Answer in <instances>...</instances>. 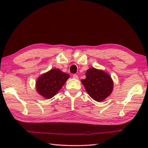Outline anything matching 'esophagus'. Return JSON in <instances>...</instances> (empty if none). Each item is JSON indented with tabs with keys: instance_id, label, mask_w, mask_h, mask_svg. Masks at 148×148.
Returning <instances> with one entry per match:
<instances>
[{
	"instance_id": "esophagus-1",
	"label": "esophagus",
	"mask_w": 148,
	"mask_h": 148,
	"mask_svg": "<svg viewBox=\"0 0 148 148\" xmlns=\"http://www.w3.org/2000/svg\"><path fill=\"white\" fill-rule=\"evenodd\" d=\"M72 77H73L74 79H78V78H79V77H78L77 74H74L73 76H72Z\"/></svg>"
}]
</instances>
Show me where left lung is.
I'll return each mask as SVG.
<instances>
[{"label": "left lung", "mask_w": 148, "mask_h": 148, "mask_svg": "<svg viewBox=\"0 0 148 148\" xmlns=\"http://www.w3.org/2000/svg\"><path fill=\"white\" fill-rule=\"evenodd\" d=\"M87 93L92 98L101 102L111 93L113 82L109 74L95 68H90L86 72V79L81 80Z\"/></svg>", "instance_id": "obj_1"}]
</instances>
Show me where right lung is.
<instances>
[{
  "label": "right lung",
  "instance_id": "obj_1",
  "mask_svg": "<svg viewBox=\"0 0 148 148\" xmlns=\"http://www.w3.org/2000/svg\"><path fill=\"white\" fill-rule=\"evenodd\" d=\"M69 75L58 69H53L40 76L36 82L37 92L46 99H51L60 90Z\"/></svg>",
  "mask_w": 148,
  "mask_h": 148
}]
</instances>
